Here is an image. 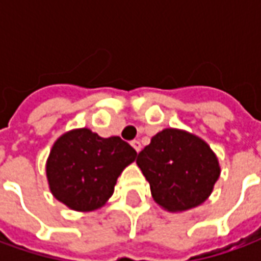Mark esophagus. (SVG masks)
<instances>
[{"label": "esophagus", "instance_id": "1", "mask_svg": "<svg viewBox=\"0 0 261 261\" xmlns=\"http://www.w3.org/2000/svg\"><path fill=\"white\" fill-rule=\"evenodd\" d=\"M131 147L136 149L137 152H140V151H141V144H140V141H137V140L131 141Z\"/></svg>", "mask_w": 261, "mask_h": 261}]
</instances>
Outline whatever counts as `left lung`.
<instances>
[{"instance_id": "obj_1", "label": "left lung", "mask_w": 261, "mask_h": 261, "mask_svg": "<svg viewBox=\"0 0 261 261\" xmlns=\"http://www.w3.org/2000/svg\"><path fill=\"white\" fill-rule=\"evenodd\" d=\"M156 203L168 212H184L202 205L219 179L218 156L200 137L179 128H165L138 154Z\"/></svg>"}]
</instances>
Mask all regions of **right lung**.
Wrapping results in <instances>:
<instances>
[{"mask_svg": "<svg viewBox=\"0 0 261 261\" xmlns=\"http://www.w3.org/2000/svg\"><path fill=\"white\" fill-rule=\"evenodd\" d=\"M137 158L120 137L103 138L89 128L62 134L46 160L49 189L56 199L77 212L105 206L120 174Z\"/></svg>", "mask_w": 261, "mask_h": 261, "instance_id": "add662e5", "label": "right lung"}]
</instances>
